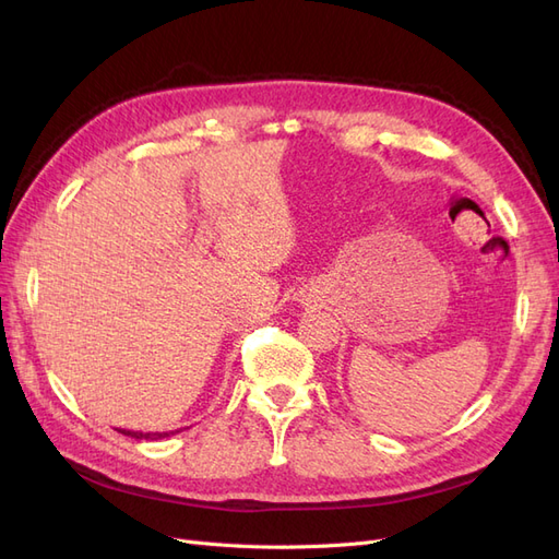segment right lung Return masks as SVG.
I'll use <instances>...</instances> for the list:
<instances>
[{
	"label": "right lung",
	"mask_w": 559,
	"mask_h": 559,
	"mask_svg": "<svg viewBox=\"0 0 559 559\" xmlns=\"http://www.w3.org/2000/svg\"><path fill=\"white\" fill-rule=\"evenodd\" d=\"M116 431H121V433H126L130 438H138V441H160V438L175 436L181 429H175V431H130V429H116Z\"/></svg>",
	"instance_id": "add662e5"
}]
</instances>
